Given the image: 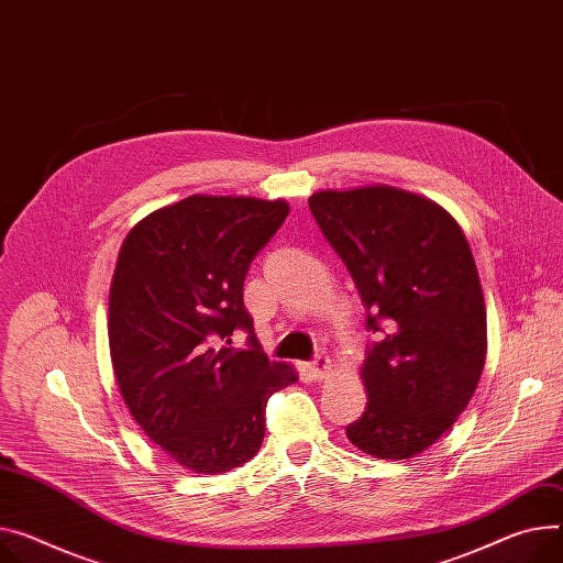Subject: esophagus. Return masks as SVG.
Returning a JSON list of instances; mask_svg holds the SVG:
<instances>
[{"label": "esophagus", "mask_w": 563, "mask_h": 563, "mask_svg": "<svg viewBox=\"0 0 563 563\" xmlns=\"http://www.w3.org/2000/svg\"><path fill=\"white\" fill-rule=\"evenodd\" d=\"M331 358H327V356H318L311 365H309V372L313 374V378H318V380H324L327 376H329V372H331Z\"/></svg>", "instance_id": "obj_1"}]
</instances>
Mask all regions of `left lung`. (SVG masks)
<instances>
[{"label": "left lung", "instance_id": "left-lung-1", "mask_svg": "<svg viewBox=\"0 0 563 563\" xmlns=\"http://www.w3.org/2000/svg\"><path fill=\"white\" fill-rule=\"evenodd\" d=\"M309 207L354 277L367 329L383 333L347 438L372 457L410 460L457 421L483 376L487 311L471 247L442 205L399 187L322 189Z\"/></svg>", "mask_w": 563, "mask_h": 563}]
</instances>
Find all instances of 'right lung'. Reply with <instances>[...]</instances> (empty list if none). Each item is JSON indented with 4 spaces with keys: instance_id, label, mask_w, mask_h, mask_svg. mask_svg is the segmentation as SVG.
Here are the masks:
<instances>
[{
    "instance_id": "obj_1",
    "label": "right lung",
    "mask_w": 563,
    "mask_h": 563,
    "mask_svg": "<svg viewBox=\"0 0 563 563\" xmlns=\"http://www.w3.org/2000/svg\"><path fill=\"white\" fill-rule=\"evenodd\" d=\"M284 198L194 194L125 234L110 284L108 340L123 404L180 466L228 473L262 449L266 404L297 380L268 361L243 305L254 254L288 216ZM243 328L251 347H231Z\"/></svg>"
}]
</instances>
